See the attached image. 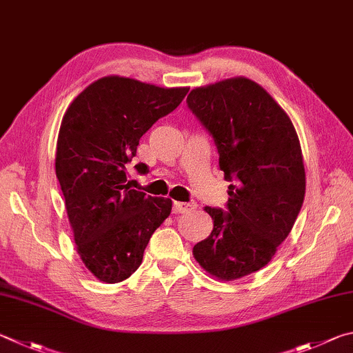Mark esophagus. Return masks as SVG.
I'll list each match as a JSON object with an SVG mask.
<instances>
[{"instance_id": "obj_1", "label": "esophagus", "mask_w": 353, "mask_h": 353, "mask_svg": "<svg viewBox=\"0 0 353 353\" xmlns=\"http://www.w3.org/2000/svg\"><path fill=\"white\" fill-rule=\"evenodd\" d=\"M196 207V202H174L176 213H190V211H194Z\"/></svg>"}]
</instances>
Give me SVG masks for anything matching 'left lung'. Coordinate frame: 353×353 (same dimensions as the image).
I'll list each match as a JSON object with an SVG mask.
<instances>
[{
  "instance_id": "1",
  "label": "left lung",
  "mask_w": 353,
  "mask_h": 353,
  "mask_svg": "<svg viewBox=\"0 0 353 353\" xmlns=\"http://www.w3.org/2000/svg\"><path fill=\"white\" fill-rule=\"evenodd\" d=\"M187 103L219 151L227 213L213 219L194 259L216 279L234 281L265 267L292 232L305 194L303 151L290 117L258 83L233 77L194 88Z\"/></svg>"
}]
</instances>
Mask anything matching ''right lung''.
<instances>
[{
  "label": "right lung",
  "mask_w": 353,
  "mask_h": 353,
  "mask_svg": "<svg viewBox=\"0 0 353 353\" xmlns=\"http://www.w3.org/2000/svg\"><path fill=\"white\" fill-rule=\"evenodd\" d=\"M188 89L108 75L83 89L63 115L55 174L77 253L101 283L130 278L152 233L171 213V199L131 190L128 163L140 137L174 111ZM136 168L148 171L145 163Z\"/></svg>",
  "instance_id": "1"
}]
</instances>
